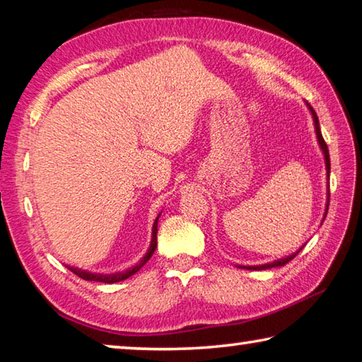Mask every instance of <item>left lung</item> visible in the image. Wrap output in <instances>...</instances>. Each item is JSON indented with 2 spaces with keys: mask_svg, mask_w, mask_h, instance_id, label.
Here are the masks:
<instances>
[{
  "mask_svg": "<svg viewBox=\"0 0 362 362\" xmlns=\"http://www.w3.org/2000/svg\"><path fill=\"white\" fill-rule=\"evenodd\" d=\"M306 107L310 108V113L311 116H313V121H315V131H316V139H317V144H320L321 150H322V155H324V161H326V170H327V179H329V174H330V158H329V150H327V145L326 142H324L322 139V134H321V129H320V119H317V115L313 110V107L310 105V103H306ZM327 188H329V183H327ZM327 209H329V189H327V204H326V214H324V218H326L327 216ZM300 250H302V247H300L297 252H293L291 255L287 257H283V259L279 260H274L272 263H265V265H252V267H240V268H246V269H268V268H274V267H284L287 262H291L293 257H296Z\"/></svg>",
  "mask_w": 362,
  "mask_h": 362,
  "instance_id": "left-lung-1",
  "label": "left lung"
}]
</instances>
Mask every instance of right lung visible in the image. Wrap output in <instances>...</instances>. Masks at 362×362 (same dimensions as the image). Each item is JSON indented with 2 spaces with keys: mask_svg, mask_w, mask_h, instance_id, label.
Listing matches in <instances>:
<instances>
[{
  "mask_svg": "<svg viewBox=\"0 0 362 362\" xmlns=\"http://www.w3.org/2000/svg\"><path fill=\"white\" fill-rule=\"evenodd\" d=\"M161 216V214H159ZM159 216L156 217L155 223H153V230H151V243H150V247L148 250H146V254L144 255V259L140 260L137 265L131 267L129 269H126V272H118V273H113V274H100V273H89V272H84V269H79V268H75V267H69L70 272H73L76 274V276L83 278L86 281H97V283H105V284H113V283H118V281H124L129 276H132V274H136L140 268H142L146 262H148L151 259L153 252L156 250V233H158V218Z\"/></svg>",
  "mask_w": 362,
  "mask_h": 362,
  "instance_id": "1",
  "label": "right lung"
}]
</instances>
